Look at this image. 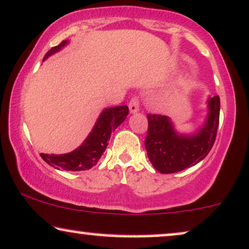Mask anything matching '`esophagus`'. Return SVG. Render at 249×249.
<instances>
[{"label": "esophagus", "mask_w": 249, "mask_h": 249, "mask_svg": "<svg viewBox=\"0 0 249 249\" xmlns=\"http://www.w3.org/2000/svg\"><path fill=\"white\" fill-rule=\"evenodd\" d=\"M128 109H130L131 113H136L139 111V101H138L137 97H133L132 100L128 103Z\"/></svg>", "instance_id": "34e87169"}]
</instances>
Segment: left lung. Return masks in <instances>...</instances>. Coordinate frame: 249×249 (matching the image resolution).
Returning a JSON list of instances; mask_svg holds the SVG:
<instances>
[{
    "instance_id": "obj_1",
    "label": "left lung",
    "mask_w": 249,
    "mask_h": 249,
    "mask_svg": "<svg viewBox=\"0 0 249 249\" xmlns=\"http://www.w3.org/2000/svg\"><path fill=\"white\" fill-rule=\"evenodd\" d=\"M208 115L194 133H181L167 116L147 115L145 147L151 163L161 174L181 172L202 161L211 151L219 125V96H209Z\"/></svg>"
}]
</instances>
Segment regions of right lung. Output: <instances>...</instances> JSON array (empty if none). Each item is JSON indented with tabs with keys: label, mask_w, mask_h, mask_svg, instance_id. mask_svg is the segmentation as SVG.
<instances>
[{
	"label": "right lung",
	"mask_w": 249,
	"mask_h": 249,
	"mask_svg": "<svg viewBox=\"0 0 249 249\" xmlns=\"http://www.w3.org/2000/svg\"><path fill=\"white\" fill-rule=\"evenodd\" d=\"M68 40H64L58 46L52 47L44 56V61L49 56L61 51ZM128 115L126 106L106 107L98 116L94 127L79 147L66 154H45L40 153V157L46 163L54 167L55 169L80 172L94 167L98 162L102 154L106 151L107 142L110 140L112 131H115Z\"/></svg>",
	"instance_id": "obj_1"
}]
</instances>
